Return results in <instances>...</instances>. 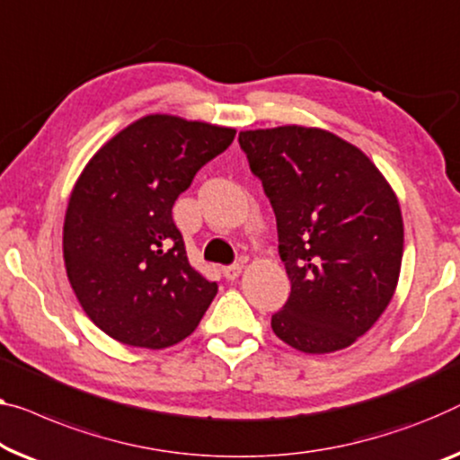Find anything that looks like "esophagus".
<instances>
[{
  "label": "esophagus",
  "mask_w": 460,
  "mask_h": 460,
  "mask_svg": "<svg viewBox=\"0 0 460 460\" xmlns=\"http://www.w3.org/2000/svg\"><path fill=\"white\" fill-rule=\"evenodd\" d=\"M239 274H242V264H233V266H225L223 269V277L227 280H235Z\"/></svg>",
  "instance_id": "obj_1"
}]
</instances>
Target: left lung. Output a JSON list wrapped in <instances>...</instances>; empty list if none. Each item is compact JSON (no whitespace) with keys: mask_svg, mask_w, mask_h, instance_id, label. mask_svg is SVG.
<instances>
[{"mask_svg":"<svg viewBox=\"0 0 460 460\" xmlns=\"http://www.w3.org/2000/svg\"><path fill=\"white\" fill-rule=\"evenodd\" d=\"M279 231L291 296L272 331L297 351L353 345L376 324L399 283V198L358 146L320 128L239 132Z\"/></svg>","mask_w":460,"mask_h":460,"instance_id":"obj_1","label":"left lung"}]
</instances>
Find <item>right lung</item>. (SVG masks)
Masks as SVG:
<instances>
[{"label":"right lung","instance_id":"obj_1","mask_svg":"<svg viewBox=\"0 0 460 460\" xmlns=\"http://www.w3.org/2000/svg\"><path fill=\"white\" fill-rule=\"evenodd\" d=\"M235 129L146 115L102 144L72 190L64 262L82 310L129 347L164 349L196 331L218 287L191 269L173 204Z\"/></svg>","mask_w":460,"mask_h":460}]
</instances>
